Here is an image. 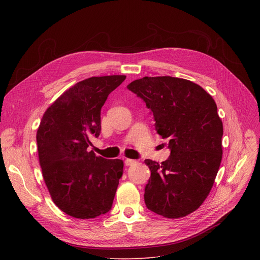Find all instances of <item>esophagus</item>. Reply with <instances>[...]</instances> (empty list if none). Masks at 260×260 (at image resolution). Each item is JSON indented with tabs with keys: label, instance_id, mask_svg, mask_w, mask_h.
I'll return each instance as SVG.
<instances>
[{
	"label": "esophagus",
	"instance_id": "1",
	"mask_svg": "<svg viewBox=\"0 0 260 260\" xmlns=\"http://www.w3.org/2000/svg\"><path fill=\"white\" fill-rule=\"evenodd\" d=\"M124 164H125V166H127V167H129V166H134V165L136 164V160H135V159L126 158V159L124 160Z\"/></svg>",
	"mask_w": 260,
	"mask_h": 260
}]
</instances>
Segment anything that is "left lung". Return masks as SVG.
<instances>
[{"mask_svg": "<svg viewBox=\"0 0 260 260\" xmlns=\"http://www.w3.org/2000/svg\"><path fill=\"white\" fill-rule=\"evenodd\" d=\"M151 109L155 129L169 139L171 155L151 171L144 200L150 211L181 218L198 210L209 196L222 159L223 124L210 93L189 80L143 77L127 85Z\"/></svg>", "mask_w": 260, "mask_h": 260, "instance_id": "left-lung-1", "label": "left lung"}]
</instances>
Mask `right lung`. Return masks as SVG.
<instances>
[{"label":"right lung","instance_id":"right-lung-1","mask_svg":"<svg viewBox=\"0 0 260 260\" xmlns=\"http://www.w3.org/2000/svg\"><path fill=\"white\" fill-rule=\"evenodd\" d=\"M124 75L90 77L67 89L45 111L37 131L39 164L58 209L79 219L107 213L123 174L121 159L89 151L101 133V109Z\"/></svg>","mask_w":260,"mask_h":260}]
</instances>
